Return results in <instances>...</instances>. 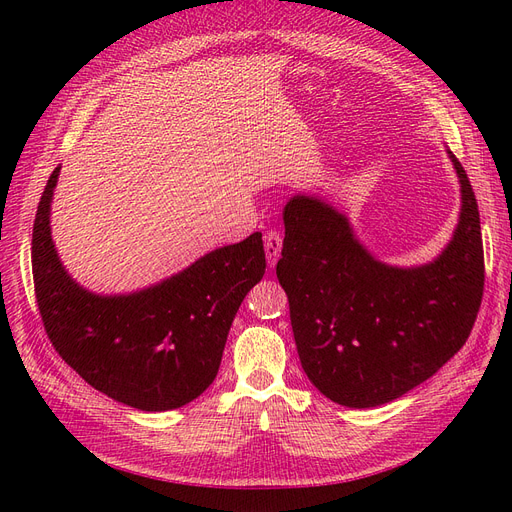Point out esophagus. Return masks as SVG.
Here are the masks:
<instances>
[{"mask_svg":"<svg viewBox=\"0 0 512 512\" xmlns=\"http://www.w3.org/2000/svg\"><path fill=\"white\" fill-rule=\"evenodd\" d=\"M265 252H267V260H269V267H275V262L280 260L282 254V235L280 232H267L265 235Z\"/></svg>","mask_w":512,"mask_h":512,"instance_id":"34e87169","label":"esophagus"}]
</instances>
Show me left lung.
<instances>
[{
  "mask_svg": "<svg viewBox=\"0 0 512 512\" xmlns=\"http://www.w3.org/2000/svg\"><path fill=\"white\" fill-rule=\"evenodd\" d=\"M451 241L425 265H386L354 237L344 213L318 196L284 207L277 280L309 382L339 406L376 408L406 395L455 356L483 299L478 205L466 170Z\"/></svg>",
  "mask_w": 512,
  "mask_h": 512,
  "instance_id": "1",
  "label": "left lung"
}]
</instances>
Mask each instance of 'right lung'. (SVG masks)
<instances>
[{"mask_svg": "<svg viewBox=\"0 0 512 512\" xmlns=\"http://www.w3.org/2000/svg\"><path fill=\"white\" fill-rule=\"evenodd\" d=\"M57 166L42 192L32 239L46 335L96 391L145 412L190 404L218 376L230 324L267 269L262 235L218 247L149 288L96 294L72 280L51 237Z\"/></svg>", "mask_w": 512, "mask_h": 512, "instance_id": "add662e5", "label": "right lung"}]
</instances>
